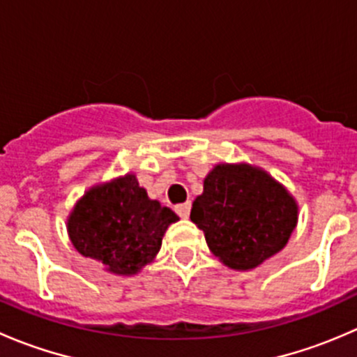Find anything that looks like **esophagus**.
<instances>
[{
	"mask_svg": "<svg viewBox=\"0 0 357 357\" xmlns=\"http://www.w3.org/2000/svg\"><path fill=\"white\" fill-rule=\"evenodd\" d=\"M190 208H192V204H190V202H185V204H181L176 207V212H178L179 218L186 219L190 215Z\"/></svg>",
	"mask_w": 357,
	"mask_h": 357,
	"instance_id": "1",
	"label": "esophagus"
}]
</instances>
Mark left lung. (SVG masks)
Returning <instances> with one entry per match:
<instances>
[{
    "mask_svg": "<svg viewBox=\"0 0 357 357\" xmlns=\"http://www.w3.org/2000/svg\"><path fill=\"white\" fill-rule=\"evenodd\" d=\"M294 197L262 169L218 164L204 179L190 219L222 264L238 271L257 268L278 254L297 226Z\"/></svg>",
    "mask_w": 357,
    "mask_h": 357,
    "instance_id": "obj_1",
    "label": "left lung"
}]
</instances>
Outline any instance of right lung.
Masks as SVG:
<instances>
[{"instance_id": "add662e5", "label": "right lung", "mask_w": 357, "mask_h": 357, "mask_svg": "<svg viewBox=\"0 0 357 357\" xmlns=\"http://www.w3.org/2000/svg\"><path fill=\"white\" fill-rule=\"evenodd\" d=\"M176 221L171 208L149 199L135 174H126L88 190L72 208L67 231L79 254L131 276L155 259L165 229Z\"/></svg>"}]
</instances>
